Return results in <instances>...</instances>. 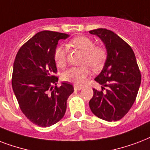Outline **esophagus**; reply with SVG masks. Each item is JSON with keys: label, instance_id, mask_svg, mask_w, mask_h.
<instances>
[{"label": "esophagus", "instance_id": "esophagus-1", "mask_svg": "<svg viewBox=\"0 0 150 150\" xmlns=\"http://www.w3.org/2000/svg\"><path fill=\"white\" fill-rule=\"evenodd\" d=\"M74 89H75V90H80L83 89V87L82 86H74Z\"/></svg>", "mask_w": 150, "mask_h": 150}]
</instances>
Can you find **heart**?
Masks as SVG:
<instances>
[{
    "mask_svg": "<svg viewBox=\"0 0 150 150\" xmlns=\"http://www.w3.org/2000/svg\"><path fill=\"white\" fill-rule=\"evenodd\" d=\"M71 46L76 48L84 53L83 64L79 67H71L62 74V79L76 85H82L86 79L90 75V66L93 70H98L102 67L107 57L106 50L102 46L95 45V42L90 38L79 36L69 42ZM53 58L57 67H64L67 64V50L64 46L58 45L53 52Z\"/></svg>",
    "mask_w": 150,
    "mask_h": 150,
    "instance_id": "b5f03b06",
    "label": "heart"
}]
</instances>
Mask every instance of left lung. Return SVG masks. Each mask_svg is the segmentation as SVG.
<instances>
[{
	"label": "left lung",
	"mask_w": 150,
	"mask_h": 150,
	"mask_svg": "<svg viewBox=\"0 0 150 150\" xmlns=\"http://www.w3.org/2000/svg\"><path fill=\"white\" fill-rule=\"evenodd\" d=\"M102 40L107 50V59L95 81L101 90L93 89L89 102L92 112L104 120L117 121L125 116L133 105L141 84L139 70L133 50L112 30H92Z\"/></svg>",
	"instance_id": "8db88e82"
}]
</instances>
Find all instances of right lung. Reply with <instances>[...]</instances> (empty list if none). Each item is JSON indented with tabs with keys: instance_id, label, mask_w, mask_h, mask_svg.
Segmentation results:
<instances>
[{
	"instance_id": "obj_1",
	"label": "right lung",
	"mask_w": 150,
	"mask_h": 150,
	"mask_svg": "<svg viewBox=\"0 0 150 150\" xmlns=\"http://www.w3.org/2000/svg\"><path fill=\"white\" fill-rule=\"evenodd\" d=\"M69 35L43 30L28 40L15 59L11 85L19 108L30 121L45 127L64 117L67 100L73 86L64 82L57 86L58 78L53 52L60 39Z\"/></svg>"
}]
</instances>
